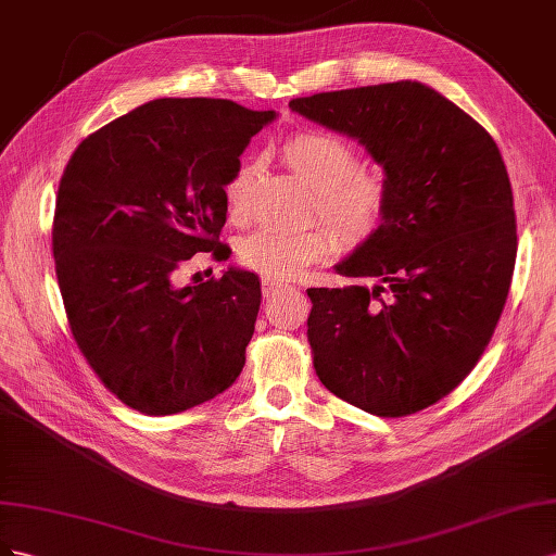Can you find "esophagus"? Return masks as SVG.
I'll list each match as a JSON object with an SVG mask.
<instances>
[{"mask_svg":"<svg viewBox=\"0 0 556 556\" xmlns=\"http://www.w3.org/2000/svg\"><path fill=\"white\" fill-rule=\"evenodd\" d=\"M281 289H283V283H281V281H277V279H269V277H263V279H261V291H263V298L275 295V293H279Z\"/></svg>","mask_w":556,"mask_h":556,"instance_id":"obj_1","label":"esophagus"}]
</instances>
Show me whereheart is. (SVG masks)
<instances>
[{"instance_id": "heart-1", "label": "heart", "mask_w": 556, "mask_h": 556, "mask_svg": "<svg viewBox=\"0 0 556 556\" xmlns=\"http://www.w3.org/2000/svg\"><path fill=\"white\" fill-rule=\"evenodd\" d=\"M287 165L314 188L312 214H319L349 244L370 242L387 226L391 210V188L384 174L361 167V155L346 139L303 130L291 135L281 147ZM258 179V163L237 165L224 186L226 210L232 220L249 216L251 190ZM340 240L328 226L303 230L261 228L247 235L237 247V256L247 269L269 279H293L314 263L338 251Z\"/></svg>"}]
</instances>
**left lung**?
I'll return each mask as SVG.
<instances>
[{"label":"left lung","instance_id":"left-lung-1","mask_svg":"<svg viewBox=\"0 0 556 556\" xmlns=\"http://www.w3.org/2000/svg\"><path fill=\"white\" fill-rule=\"evenodd\" d=\"M289 106L366 144L391 188L387 226L338 265V275L377 287L307 289L314 370L370 415H415L478 366L510 291L517 220L501 151L478 121L419 81Z\"/></svg>","mask_w":556,"mask_h":556}]
</instances>
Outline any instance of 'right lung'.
I'll list each match as a JSON object with an SVG mask.
<instances>
[{"label":"right lung","mask_w":556,"mask_h":556,"mask_svg":"<svg viewBox=\"0 0 556 556\" xmlns=\"http://www.w3.org/2000/svg\"><path fill=\"white\" fill-rule=\"evenodd\" d=\"M275 111L165 98L88 135L62 172L53 256L72 338L100 382L163 417L226 391L261 307L253 273L181 287L195 253L228 261L224 186Z\"/></svg>","instance_id":"obj_1"}]
</instances>
